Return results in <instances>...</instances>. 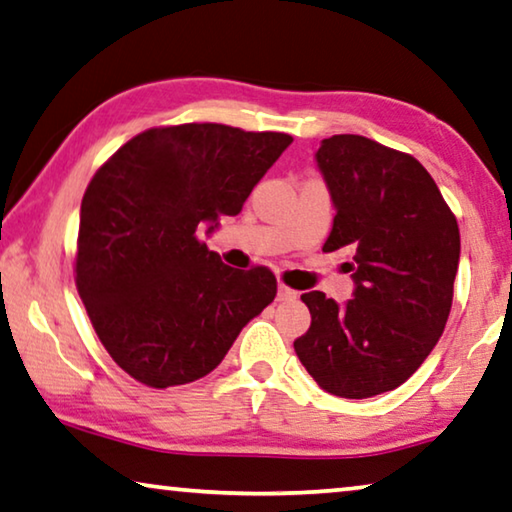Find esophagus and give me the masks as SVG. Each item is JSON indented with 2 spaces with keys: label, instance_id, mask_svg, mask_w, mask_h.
I'll return each mask as SVG.
<instances>
[{
  "label": "esophagus",
  "instance_id": "obj_1",
  "mask_svg": "<svg viewBox=\"0 0 512 512\" xmlns=\"http://www.w3.org/2000/svg\"><path fill=\"white\" fill-rule=\"evenodd\" d=\"M296 296H299V292H294L292 287H287V285H278V301H294Z\"/></svg>",
  "mask_w": 512,
  "mask_h": 512
}]
</instances>
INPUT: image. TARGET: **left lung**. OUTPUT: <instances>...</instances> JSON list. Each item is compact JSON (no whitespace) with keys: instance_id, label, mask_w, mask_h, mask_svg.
<instances>
[{"instance_id":"1","label":"left lung","mask_w":512,"mask_h":512,"mask_svg":"<svg viewBox=\"0 0 512 512\" xmlns=\"http://www.w3.org/2000/svg\"><path fill=\"white\" fill-rule=\"evenodd\" d=\"M335 218L324 253L347 250L354 299L301 301L310 329L294 352L324 391L363 400L404 384L451 315L460 230L414 156L363 135H333L317 151Z\"/></svg>"}]
</instances>
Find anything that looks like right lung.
Instances as JSON below:
<instances>
[{
  "label": "right lung",
  "mask_w": 512,
  "mask_h": 512,
  "mask_svg": "<svg viewBox=\"0 0 512 512\" xmlns=\"http://www.w3.org/2000/svg\"><path fill=\"white\" fill-rule=\"evenodd\" d=\"M292 144L225 124L149 128L98 167L82 197L75 287L112 361L151 388L216 368L276 299L271 269L241 271L200 241L236 216Z\"/></svg>",
  "instance_id": "right-lung-1"
}]
</instances>
